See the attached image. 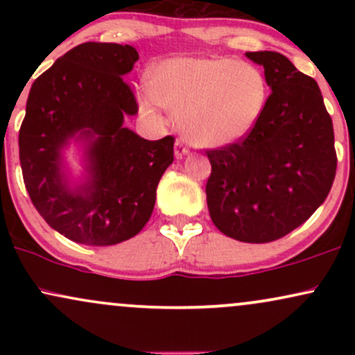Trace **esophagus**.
<instances>
[{
    "mask_svg": "<svg viewBox=\"0 0 355 355\" xmlns=\"http://www.w3.org/2000/svg\"><path fill=\"white\" fill-rule=\"evenodd\" d=\"M189 152H190L189 146L183 144L182 140L175 141V157L182 158V157H185V155H189Z\"/></svg>",
    "mask_w": 355,
    "mask_h": 355,
    "instance_id": "esophagus-1",
    "label": "esophagus"
}]
</instances>
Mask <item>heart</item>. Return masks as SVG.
<instances>
[{
	"label": "heart",
	"instance_id": "b5f03b06",
	"mask_svg": "<svg viewBox=\"0 0 355 355\" xmlns=\"http://www.w3.org/2000/svg\"><path fill=\"white\" fill-rule=\"evenodd\" d=\"M150 89L141 95V110L157 113L160 103L173 110L183 137L202 146L242 140L267 101L262 71L232 58L162 61L150 73Z\"/></svg>",
	"mask_w": 355,
	"mask_h": 355
}]
</instances>
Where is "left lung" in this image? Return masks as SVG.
I'll return each instance as SVG.
<instances>
[{"label":"left lung","instance_id":"obj_1","mask_svg":"<svg viewBox=\"0 0 355 355\" xmlns=\"http://www.w3.org/2000/svg\"><path fill=\"white\" fill-rule=\"evenodd\" d=\"M262 64L268 95L242 140L207 150L205 193L215 227L240 242L282 239L327 198L336 178L332 118L315 80L277 51H248Z\"/></svg>","mask_w":355,"mask_h":355}]
</instances>
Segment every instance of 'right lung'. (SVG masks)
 <instances>
[{
    "instance_id": "add662e5",
    "label": "right lung",
    "mask_w": 355,
    "mask_h": 355,
    "mask_svg": "<svg viewBox=\"0 0 355 355\" xmlns=\"http://www.w3.org/2000/svg\"><path fill=\"white\" fill-rule=\"evenodd\" d=\"M137 60L130 44L83 43L31 85L18 138L24 187L48 225L73 242L103 247L135 237L173 162V137L150 141L123 126L138 113L123 81ZM71 137L85 144L89 173L75 187L62 170Z\"/></svg>"
}]
</instances>
